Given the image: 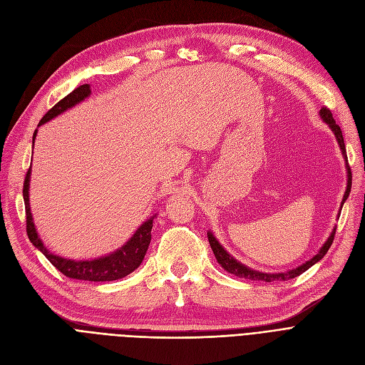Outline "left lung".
<instances>
[{
  "label": "left lung",
  "mask_w": 365,
  "mask_h": 365,
  "mask_svg": "<svg viewBox=\"0 0 365 365\" xmlns=\"http://www.w3.org/2000/svg\"><path fill=\"white\" fill-rule=\"evenodd\" d=\"M319 117L321 120L327 124L330 127V130L333 131L334 138L340 146V150H341V155H343V160H344V164H346V176H348V183H346V190H344V195H343V200H341V204H340V210L344 204V201L348 200L349 197V192H351V186H352V173H351V168H349V164H348V155H346V148H344V142H343V134H341V130L340 127L336 124L334 118H333V113L329 108L322 106L319 109ZM340 210H339V215L337 217H340ZM334 234H336V226L333 227V231L330 234V237L327 238V241H325L322 244V247L319 248V252L312 257L309 259L308 262L302 263L300 266L297 267H293V269H289L285 272H262V271H256L253 269V267L247 266L244 263H241L240 260H237L234 256L229 255L225 247L217 241V238L213 235L212 231L207 232V237H208V242H210V247H212V250L219 262V264L223 267V269L229 274H232L235 277H240V278H245V279H253V281H264V282H272V281H287V279H292V278H296L299 275H302L304 271H308L311 266H314L317 262H319L325 255H327L329 248L331 247L333 244V240H334Z\"/></svg>",
  "instance_id": "obj_1"
}]
</instances>
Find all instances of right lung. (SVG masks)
<instances>
[{"label":"right lung","mask_w":365,"mask_h":365,"mask_svg":"<svg viewBox=\"0 0 365 365\" xmlns=\"http://www.w3.org/2000/svg\"><path fill=\"white\" fill-rule=\"evenodd\" d=\"M90 94H91L90 84H84V86H80L78 88H75L72 93L65 96L61 102H57L44 115L40 124H38V127L48 123L50 120H53L56 117H59L61 113L66 112L68 109L84 102ZM36 131L38 130L34 131L32 143L35 142ZM31 170H32V167L28 170V175H26L25 183H24V200H25V208H26V232H28L31 242L35 245V248H38V250H40L48 259V262L56 267V269H59L68 278L94 281V282L120 279L138 269L148 252V247H149V242L152 238L150 231L153 226V219L157 217V215H152L149 219H146L136 229V232L131 235V238H128L127 242H124L120 248H117V250L109 253V255L96 257V259H88V260H76V259L62 257L59 255L51 253L36 232L34 217L31 213V204H29Z\"/></svg>","instance_id":"1"}]
</instances>
